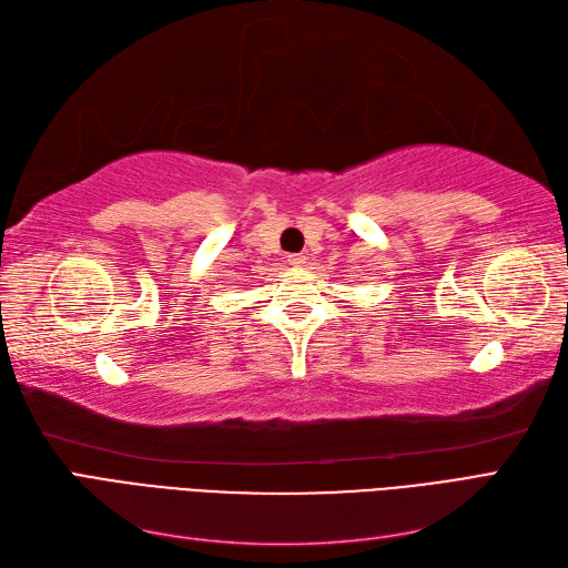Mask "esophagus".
Wrapping results in <instances>:
<instances>
[{
  "label": "esophagus",
  "instance_id": "1",
  "mask_svg": "<svg viewBox=\"0 0 568 568\" xmlns=\"http://www.w3.org/2000/svg\"><path fill=\"white\" fill-rule=\"evenodd\" d=\"M305 261H307V257H305V255H301V253L288 255V265H291V267H303V265H305Z\"/></svg>",
  "mask_w": 568,
  "mask_h": 568
}]
</instances>
